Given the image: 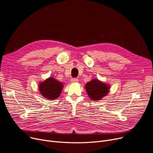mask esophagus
Instances as JSON below:
<instances>
[{"instance_id": "1", "label": "esophagus", "mask_w": 153, "mask_h": 153, "mask_svg": "<svg viewBox=\"0 0 153 153\" xmlns=\"http://www.w3.org/2000/svg\"><path fill=\"white\" fill-rule=\"evenodd\" d=\"M71 82H72L73 83L77 82H78V79H77V78H73V79H71Z\"/></svg>"}]
</instances>
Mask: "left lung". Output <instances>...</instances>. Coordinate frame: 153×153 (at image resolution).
<instances>
[{
	"label": "left lung",
	"mask_w": 153,
	"mask_h": 153,
	"mask_svg": "<svg viewBox=\"0 0 153 153\" xmlns=\"http://www.w3.org/2000/svg\"><path fill=\"white\" fill-rule=\"evenodd\" d=\"M85 90L90 98L100 100L108 94L109 85L98 79H92L85 84Z\"/></svg>",
	"instance_id": "1"
}]
</instances>
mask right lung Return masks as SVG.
Instances as JSON below:
<instances>
[{
	"label": "right lung",
	"instance_id": "add662e5",
	"mask_svg": "<svg viewBox=\"0 0 153 153\" xmlns=\"http://www.w3.org/2000/svg\"><path fill=\"white\" fill-rule=\"evenodd\" d=\"M63 88V84L62 82L51 77L42 82H40L39 86L40 94L48 100L57 98L61 94Z\"/></svg>",
	"mask_w": 153,
	"mask_h": 153
}]
</instances>
